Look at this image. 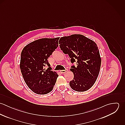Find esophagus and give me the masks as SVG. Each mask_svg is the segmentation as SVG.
<instances>
[{"label": "esophagus", "mask_w": 125, "mask_h": 125, "mask_svg": "<svg viewBox=\"0 0 125 125\" xmlns=\"http://www.w3.org/2000/svg\"><path fill=\"white\" fill-rule=\"evenodd\" d=\"M68 71V69H65V70H61L60 71V72L61 73H66V72H67Z\"/></svg>", "instance_id": "esophagus-1"}]
</instances>
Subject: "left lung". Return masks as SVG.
<instances>
[{"mask_svg": "<svg viewBox=\"0 0 125 125\" xmlns=\"http://www.w3.org/2000/svg\"><path fill=\"white\" fill-rule=\"evenodd\" d=\"M60 47L64 54H68L72 63L76 62V67L70 70L73 79L69 83L72 89L84 92L90 89L95 83L101 65V58L96 43L80 34L62 37Z\"/></svg>", "mask_w": 125, "mask_h": 125, "instance_id": "left-lung-1", "label": "left lung"}]
</instances>
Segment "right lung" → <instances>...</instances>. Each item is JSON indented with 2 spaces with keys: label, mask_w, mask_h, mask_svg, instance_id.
<instances>
[{
  "label": "right lung",
  "mask_w": 125,
  "mask_h": 125,
  "mask_svg": "<svg viewBox=\"0 0 125 125\" xmlns=\"http://www.w3.org/2000/svg\"><path fill=\"white\" fill-rule=\"evenodd\" d=\"M59 38L36 40L21 51V71L27 86L36 94H46L53 89L59 75L51 70L48 59L58 46ZM47 65L49 67L46 70L44 67Z\"/></svg>",
  "instance_id": "add662e5"
}]
</instances>
